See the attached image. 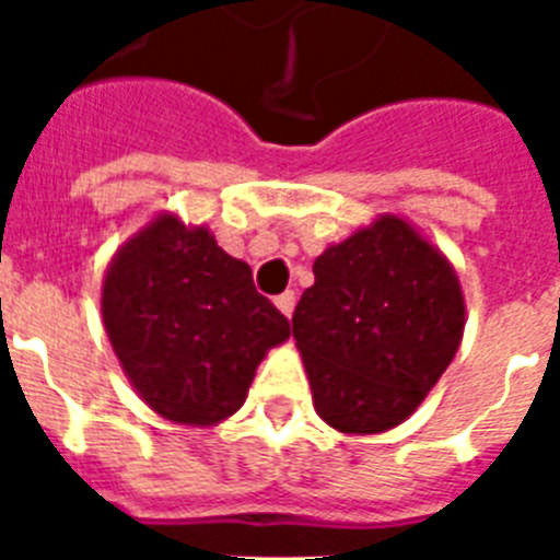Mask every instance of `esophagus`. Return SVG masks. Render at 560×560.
Returning a JSON list of instances; mask_svg holds the SVG:
<instances>
[{"mask_svg":"<svg viewBox=\"0 0 560 560\" xmlns=\"http://www.w3.org/2000/svg\"><path fill=\"white\" fill-rule=\"evenodd\" d=\"M276 307H279L281 314H284L290 319V314H293V307H296V293H293V290H288V293H281V296H276Z\"/></svg>","mask_w":560,"mask_h":560,"instance_id":"34e87169","label":"esophagus"}]
</instances>
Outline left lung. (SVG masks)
<instances>
[{
  "label": "left lung",
  "mask_w": 560,
  "mask_h": 560,
  "mask_svg": "<svg viewBox=\"0 0 560 560\" xmlns=\"http://www.w3.org/2000/svg\"><path fill=\"white\" fill-rule=\"evenodd\" d=\"M293 314L314 407L340 433L407 421L465 331L459 276L409 220L381 214L314 261Z\"/></svg>",
  "instance_id": "left-lung-1"
}]
</instances>
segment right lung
Here are the masks:
<instances>
[{
    "label": "right lung",
    "instance_id": "add662e5",
    "mask_svg": "<svg viewBox=\"0 0 560 560\" xmlns=\"http://www.w3.org/2000/svg\"><path fill=\"white\" fill-rule=\"evenodd\" d=\"M101 316L139 398L188 427L220 424L244 407L258 363L290 337L284 314L255 290L249 264L171 211L113 255Z\"/></svg>",
    "mask_w": 560,
    "mask_h": 560
}]
</instances>
